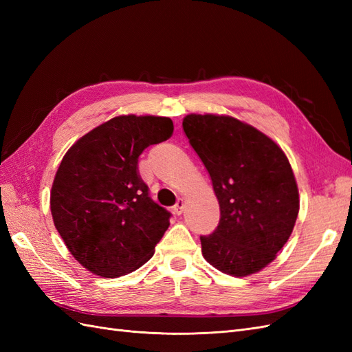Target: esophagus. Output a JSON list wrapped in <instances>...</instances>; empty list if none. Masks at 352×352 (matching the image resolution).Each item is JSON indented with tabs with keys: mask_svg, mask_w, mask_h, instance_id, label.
<instances>
[{
	"mask_svg": "<svg viewBox=\"0 0 352 352\" xmlns=\"http://www.w3.org/2000/svg\"><path fill=\"white\" fill-rule=\"evenodd\" d=\"M184 208H185V201L182 199V198H179L177 201H176V204H175V207H173V212L175 214H182V211H184Z\"/></svg>",
	"mask_w": 352,
	"mask_h": 352,
	"instance_id": "esophagus-1",
	"label": "esophagus"
}]
</instances>
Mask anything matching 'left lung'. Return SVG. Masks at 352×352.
<instances>
[{
	"instance_id": "obj_1",
	"label": "left lung",
	"mask_w": 352,
	"mask_h": 352,
	"mask_svg": "<svg viewBox=\"0 0 352 352\" xmlns=\"http://www.w3.org/2000/svg\"><path fill=\"white\" fill-rule=\"evenodd\" d=\"M182 126L220 206L219 226L199 236L202 255L236 278L260 272L289 239L300 211L289 162L267 135L235 117L188 114Z\"/></svg>"
}]
</instances>
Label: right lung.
Here are the masks:
<instances>
[{
    "mask_svg": "<svg viewBox=\"0 0 352 352\" xmlns=\"http://www.w3.org/2000/svg\"><path fill=\"white\" fill-rule=\"evenodd\" d=\"M172 133L168 117L119 116L83 135L63 157L51 214L70 254L91 273L114 279L153 257L172 214L150 198L138 158Z\"/></svg>",
    "mask_w": 352,
    "mask_h": 352,
    "instance_id": "obj_1",
    "label": "right lung"
}]
</instances>
